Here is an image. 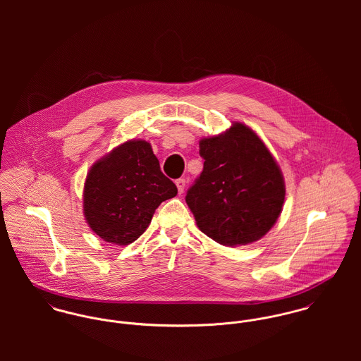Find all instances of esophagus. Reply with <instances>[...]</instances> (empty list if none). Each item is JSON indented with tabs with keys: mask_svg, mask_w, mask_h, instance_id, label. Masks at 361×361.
Returning <instances> with one entry per match:
<instances>
[{
	"mask_svg": "<svg viewBox=\"0 0 361 361\" xmlns=\"http://www.w3.org/2000/svg\"><path fill=\"white\" fill-rule=\"evenodd\" d=\"M176 186H178V192H179V195H182L183 192H185V186H186V180L183 179V178H180V179H176Z\"/></svg>",
	"mask_w": 361,
	"mask_h": 361,
	"instance_id": "obj_1",
	"label": "esophagus"
}]
</instances>
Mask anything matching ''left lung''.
Wrapping results in <instances>:
<instances>
[{
    "label": "left lung",
    "instance_id": "obj_1",
    "mask_svg": "<svg viewBox=\"0 0 361 361\" xmlns=\"http://www.w3.org/2000/svg\"><path fill=\"white\" fill-rule=\"evenodd\" d=\"M203 172L186 193L197 226L225 246L261 239L285 202L282 172L262 140L235 122L226 132L200 140Z\"/></svg>",
    "mask_w": 361,
    "mask_h": 361
}]
</instances>
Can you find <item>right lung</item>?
<instances>
[{"instance_id":"1","label":"right lung","mask_w":361,"mask_h":361,"mask_svg":"<svg viewBox=\"0 0 361 361\" xmlns=\"http://www.w3.org/2000/svg\"><path fill=\"white\" fill-rule=\"evenodd\" d=\"M176 193L175 183L161 172L152 145L129 140L89 171L83 212L96 235L126 246L147 229L157 207Z\"/></svg>"}]
</instances>
